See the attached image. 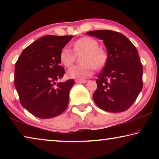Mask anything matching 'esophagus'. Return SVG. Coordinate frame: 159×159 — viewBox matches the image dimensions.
Masks as SVG:
<instances>
[{"mask_svg": "<svg viewBox=\"0 0 159 159\" xmlns=\"http://www.w3.org/2000/svg\"><path fill=\"white\" fill-rule=\"evenodd\" d=\"M76 83H85L87 82V80H75Z\"/></svg>", "mask_w": 159, "mask_h": 159, "instance_id": "obj_1", "label": "esophagus"}]
</instances>
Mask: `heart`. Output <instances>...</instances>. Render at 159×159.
Instances as JSON below:
<instances>
[{"label": "heart", "instance_id": "obj_1", "mask_svg": "<svg viewBox=\"0 0 159 159\" xmlns=\"http://www.w3.org/2000/svg\"><path fill=\"white\" fill-rule=\"evenodd\" d=\"M74 50L77 55L82 54L80 65L72 66L67 71V76L71 79H84L93 74L95 67L100 69L105 64L107 52L102 47L99 46L97 40L91 37L85 36L74 43ZM61 63L64 66L70 67L75 60V54L71 49L64 47L60 55Z\"/></svg>", "mask_w": 159, "mask_h": 159}]
</instances>
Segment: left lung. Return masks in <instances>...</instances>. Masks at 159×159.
Masks as SVG:
<instances>
[{
	"label": "left lung",
	"instance_id": "left-lung-1",
	"mask_svg": "<svg viewBox=\"0 0 159 159\" xmlns=\"http://www.w3.org/2000/svg\"><path fill=\"white\" fill-rule=\"evenodd\" d=\"M86 34L102 40L107 52L106 64L96 80L93 100L104 111H124L134 103L143 86V68L138 50L118 32L95 30Z\"/></svg>",
	"mask_w": 159,
	"mask_h": 159
}]
</instances>
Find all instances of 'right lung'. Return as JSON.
I'll return each instance as SVG.
<instances>
[{
	"label": "right lung",
	"instance_id": "add662e5",
	"mask_svg": "<svg viewBox=\"0 0 159 159\" xmlns=\"http://www.w3.org/2000/svg\"><path fill=\"white\" fill-rule=\"evenodd\" d=\"M72 38L51 35L40 38L22 51L15 64V87L20 103L35 116L44 119L57 116L68 106L74 80H57L65 73L60 66V52Z\"/></svg>",
	"mask_w": 159,
	"mask_h": 159
}]
</instances>
